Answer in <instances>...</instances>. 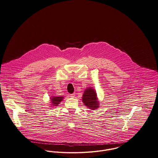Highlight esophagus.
<instances>
[{"mask_svg": "<svg viewBox=\"0 0 158 158\" xmlns=\"http://www.w3.org/2000/svg\"><path fill=\"white\" fill-rule=\"evenodd\" d=\"M75 96V94H72L70 95V97H72V98H74Z\"/></svg>", "mask_w": 158, "mask_h": 158, "instance_id": "esophagus-1", "label": "esophagus"}]
</instances>
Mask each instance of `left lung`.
Segmentation results:
<instances>
[{"instance_id": "1", "label": "left lung", "mask_w": 158, "mask_h": 158, "mask_svg": "<svg viewBox=\"0 0 158 158\" xmlns=\"http://www.w3.org/2000/svg\"><path fill=\"white\" fill-rule=\"evenodd\" d=\"M82 101L86 107L91 110H95L100 107L96 90L92 87H87L85 89Z\"/></svg>"}]
</instances>
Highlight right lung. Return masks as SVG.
Segmentation results:
<instances>
[{
	"mask_svg": "<svg viewBox=\"0 0 158 158\" xmlns=\"http://www.w3.org/2000/svg\"><path fill=\"white\" fill-rule=\"evenodd\" d=\"M64 98L63 97H56V96H51L50 97V107H54V106H57L58 105L63 101Z\"/></svg>",
	"mask_w": 158,
	"mask_h": 158,
	"instance_id": "right-lung-1",
	"label": "right lung"
}]
</instances>
